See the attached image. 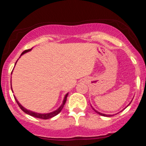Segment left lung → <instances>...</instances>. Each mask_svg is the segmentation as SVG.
<instances>
[{
  "label": "left lung",
  "mask_w": 146,
  "mask_h": 146,
  "mask_svg": "<svg viewBox=\"0 0 146 146\" xmlns=\"http://www.w3.org/2000/svg\"><path fill=\"white\" fill-rule=\"evenodd\" d=\"M130 104H128V106H129V105H130ZM93 109L95 110V112H96V113H98V114H99V115H102V116H105V117H112V116H113V115H106V114H103V113H100V112L97 111V110H95V109H94V108H93Z\"/></svg>",
  "instance_id": "obj_1"
}]
</instances>
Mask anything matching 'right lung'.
I'll list each match as a JSON object with an SVG mask.
<instances>
[{
    "instance_id": "1",
    "label": "right lung",
    "mask_w": 146,
    "mask_h": 146,
    "mask_svg": "<svg viewBox=\"0 0 146 146\" xmlns=\"http://www.w3.org/2000/svg\"><path fill=\"white\" fill-rule=\"evenodd\" d=\"M31 49H32V48H30V49L25 50V51H24L23 52V53H22V54L21 55V56H22V55H23V54H25V53H27V52L30 51ZM17 61H18V60H17ZM17 61H16V62H17ZM15 65H16V64H15ZM11 90H12V91H13L12 88H11ZM68 95V93H66V95H65V96H64V98L62 104V105L60 106L58 108V109L56 110H54V111H53V112H51V113H36V112H33V111H31V110H29L26 109V108H24V107H23V106H22L21 104L19 103V102L18 101L17 99L16 98V97H15L14 98H15V100H16V102H17L18 105L19 106L20 108H21V110H23V112H25V113L28 114V115H31V116H32V117H36V118L42 119H50V118H51V117H55V116H56V115H58V114H59L60 112H61L62 109V108H63L64 106L65 103H66V98H67Z\"/></svg>"
}]
</instances>
